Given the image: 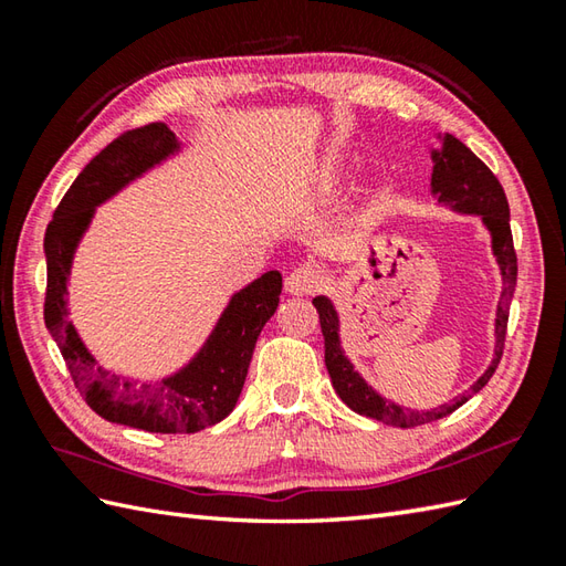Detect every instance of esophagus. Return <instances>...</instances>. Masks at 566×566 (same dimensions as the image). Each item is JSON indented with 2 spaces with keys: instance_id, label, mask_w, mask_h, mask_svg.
<instances>
[{
  "instance_id": "obj_1",
  "label": "esophagus",
  "mask_w": 566,
  "mask_h": 566,
  "mask_svg": "<svg viewBox=\"0 0 566 566\" xmlns=\"http://www.w3.org/2000/svg\"><path fill=\"white\" fill-rule=\"evenodd\" d=\"M323 286V272L316 268H298L284 280V292L292 296H311Z\"/></svg>"
}]
</instances>
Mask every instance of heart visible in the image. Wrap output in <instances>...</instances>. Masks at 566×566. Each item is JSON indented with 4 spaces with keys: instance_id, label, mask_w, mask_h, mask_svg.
Returning a JSON list of instances; mask_svg holds the SVG:
<instances>
[{
    "instance_id": "1",
    "label": "heart",
    "mask_w": 566,
    "mask_h": 566,
    "mask_svg": "<svg viewBox=\"0 0 566 566\" xmlns=\"http://www.w3.org/2000/svg\"><path fill=\"white\" fill-rule=\"evenodd\" d=\"M353 175V160L343 153H328L314 170V189L321 197H335Z\"/></svg>"
}]
</instances>
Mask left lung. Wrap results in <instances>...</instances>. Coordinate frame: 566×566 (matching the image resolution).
Masks as SVG:
<instances>
[{
  "instance_id": "1",
  "label": "left lung",
  "mask_w": 566,
  "mask_h": 566,
  "mask_svg": "<svg viewBox=\"0 0 566 566\" xmlns=\"http://www.w3.org/2000/svg\"><path fill=\"white\" fill-rule=\"evenodd\" d=\"M438 148L430 150L432 158V177H430V195L438 199V203L448 207L457 213L479 216L486 231L491 235V252H494L496 264L501 270L503 290L496 306V321H494V357H491L484 375L479 377L472 387L454 396L450 403H442L430 411H413V408H403L389 399H384L379 391H375L359 375L350 359L345 357L340 345V316L335 311V304L328 296H316L314 306L321 318L323 340H326V367L333 381L335 394L353 408L355 413L381 420V423L394 428H413L430 423L457 411L462 403L472 399L474 394L482 391L489 379L501 363L503 343H506V326H509V308L515 292V280H518V258L513 250V235H511V211L503 187L494 172L469 150L462 140H457L452 134H438Z\"/></svg>"
}]
</instances>
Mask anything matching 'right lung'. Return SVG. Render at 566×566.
Listing matches in <instances>:
<instances>
[{
    "label": "right lung",
    "mask_w": 566,
    "mask_h": 566,
    "mask_svg": "<svg viewBox=\"0 0 566 566\" xmlns=\"http://www.w3.org/2000/svg\"><path fill=\"white\" fill-rule=\"evenodd\" d=\"M182 150L165 124H148L109 143L84 167L48 223L45 328L65 357L75 387L94 413L148 432H197L233 411L248 377L258 335L282 294V274L264 272L231 296L199 353L158 381L128 379L97 365L67 318V280L75 250L99 203Z\"/></svg>",
    "instance_id": "obj_1"
}]
</instances>
